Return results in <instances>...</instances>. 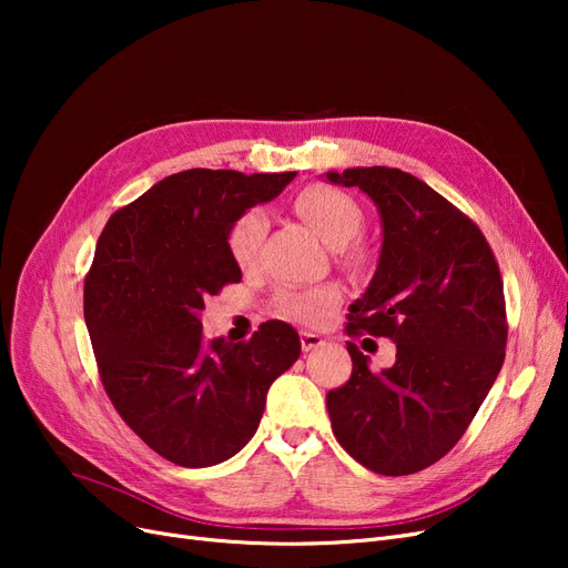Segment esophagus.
<instances>
[{
    "instance_id": "1",
    "label": "esophagus",
    "mask_w": 568,
    "mask_h": 568,
    "mask_svg": "<svg viewBox=\"0 0 568 568\" xmlns=\"http://www.w3.org/2000/svg\"><path fill=\"white\" fill-rule=\"evenodd\" d=\"M324 346V338L320 334H313V332H301V348L307 353V351H315V348H322Z\"/></svg>"
}]
</instances>
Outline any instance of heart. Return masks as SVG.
<instances>
[{
	"label": "heart",
	"mask_w": 568,
	"mask_h": 568,
	"mask_svg": "<svg viewBox=\"0 0 568 568\" xmlns=\"http://www.w3.org/2000/svg\"><path fill=\"white\" fill-rule=\"evenodd\" d=\"M294 211L311 225L326 244L355 257L346 244L363 230V211L353 196L329 184H311L294 201ZM267 232V215L261 209H251L239 217L227 234V251L239 267H251L261 251ZM343 291L338 284H320L311 288H280L274 296L277 315L305 324H320L332 315L341 303Z\"/></svg>",
	"instance_id": "1"
}]
</instances>
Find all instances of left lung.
<instances>
[{
	"instance_id": "left-lung-1",
	"label": "left lung",
	"mask_w": 568,
	"mask_h": 568,
	"mask_svg": "<svg viewBox=\"0 0 568 568\" xmlns=\"http://www.w3.org/2000/svg\"><path fill=\"white\" fill-rule=\"evenodd\" d=\"M326 180L363 189L384 232L379 265L351 305L346 334L395 343V365L379 374L348 343L351 379L326 393L334 436L376 474H415L453 450L500 374V267L476 222L419 178L374 165Z\"/></svg>"
}]
</instances>
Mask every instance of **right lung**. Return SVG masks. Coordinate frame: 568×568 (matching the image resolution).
<instances>
[{
	"label": "right lung",
	"instance_id": "right-lung-1",
	"mask_svg": "<svg viewBox=\"0 0 568 568\" xmlns=\"http://www.w3.org/2000/svg\"><path fill=\"white\" fill-rule=\"evenodd\" d=\"M296 173L192 168L115 211L84 277L101 384L118 415L153 453L180 467L236 455L261 424L272 382L301 355L286 322L248 341H205V298L242 282L227 251L234 222L272 201Z\"/></svg>",
	"mask_w": 568,
	"mask_h": 568
}]
</instances>
